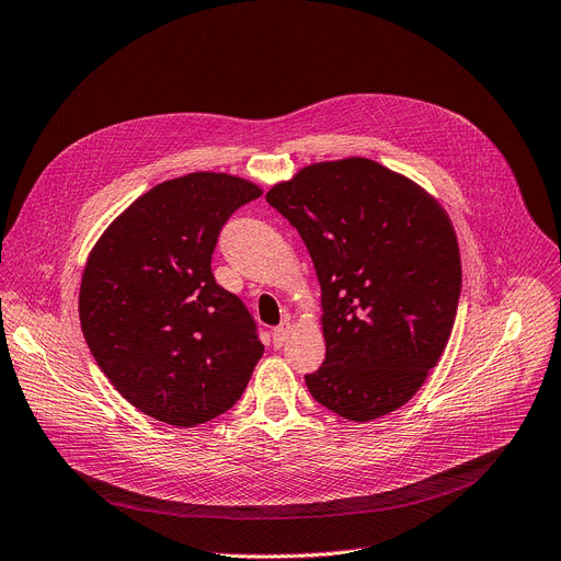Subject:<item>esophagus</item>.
Listing matches in <instances>:
<instances>
[{"mask_svg":"<svg viewBox=\"0 0 561 561\" xmlns=\"http://www.w3.org/2000/svg\"><path fill=\"white\" fill-rule=\"evenodd\" d=\"M289 332H291V323L289 321H283L278 328H274L272 336H274V346L276 348H283L285 341L289 339Z\"/></svg>","mask_w":561,"mask_h":561,"instance_id":"esophagus-1","label":"esophagus"}]
</instances>
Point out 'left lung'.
Listing matches in <instances>:
<instances>
[{
	"label": "left lung",
	"instance_id": "8db88e82",
	"mask_svg": "<svg viewBox=\"0 0 561 561\" xmlns=\"http://www.w3.org/2000/svg\"><path fill=\"white\" fill-rule=\"evenodd\" d=\"M265 197L304 238L321 285L325 362L306 375L308 391L355 422L404 407L456 321L460 249L447 210L366 157L310 163Z\"/></svg>",
	"mask_w": 561,
	"mask_h": 561
}]
</instances>
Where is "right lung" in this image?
I'll list each match as a JSON object with an SVG mask.
<instances>
[{"label": "right lung", "instance_id": "obj_1", "mask_svg": "<svg viewBox=\"0 0 561 561\" xmlns=\"http://www.w3.org/2000/svg\"><path fill=\"white\" fill-rule=\"evenodd\" d=\"M261 195L238 175L188 172L135 199L88 255L84 341L114 389L159 422L195 426L229 411L265 353L242 300L210 272L222 225Z\"/></svg>", "mask_w": 561, "mask_h": 561}]
</instances>
